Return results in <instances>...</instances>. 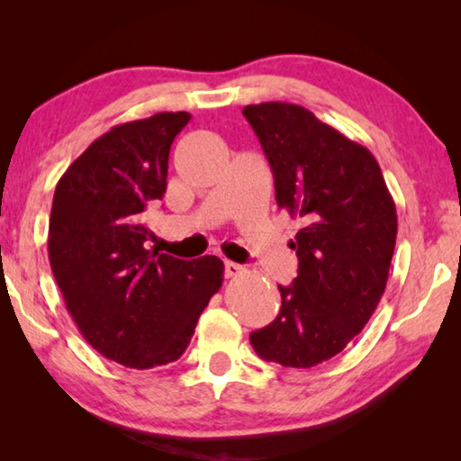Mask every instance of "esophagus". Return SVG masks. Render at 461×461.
Listing matches in <instances>:
<instances>
[{
	"mask_svg": "<svg viewBox=\"0 0 461 461\" xmlns=\"http://www.w3.org/2000/svg\"><path fill=\"white\" fill-rule=\"evenodd\" d=\"M244 272V267H240L236 262H225V276L228 278H236Z\"/></svg>",
	"mask_w": 461,
	"mask_h": 461,
	"instance_id": "34e87169",
	"label": "esophagus"
}]
</instances>
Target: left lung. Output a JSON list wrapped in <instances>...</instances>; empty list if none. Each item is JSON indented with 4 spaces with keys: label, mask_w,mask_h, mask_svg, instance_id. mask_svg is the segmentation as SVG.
<instances>
[{
    "label": "left lung",
    "mask_w": 461,
    "mask_h": 461,
    "mask_svg": "<svg viewBox=\"0 0 461 461\" xmlns=\"http://www.w3.org/2000/svg\"><path fill=\"white\" fill-rule=\"evenodd\" d=\"M275 175L276 205L301 217L299 270L278 286L283 305L249 343L262 360L311 368L331 360L368 323L384 294L396 244V207L368 148L309 109L246 105Z\"/></svg>",
    "instance_id": "left-lung-1"
}]
</instances>
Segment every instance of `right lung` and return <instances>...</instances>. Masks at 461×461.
<instances>
[{
    "instance_id": "add662e5",
    "label": "right lung",
    "mask_w": 461,
    "mask_h": 461,
    "mask_svg": "<svg viewBox=\"0 0 461 461\" xmlns=\"http://www.w3.org/2000/svg\"><path fill=\"white\" fill-rule=\"evenodd\" d=\"M191 115L162 112L99 136L54 191L49 260L67 311L107 360L136 370L178 360L223 283V262L146 249L144 213L167 193L168 154Z\"/></svg>"
}]
</instances>
